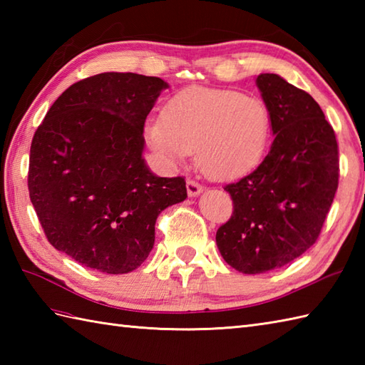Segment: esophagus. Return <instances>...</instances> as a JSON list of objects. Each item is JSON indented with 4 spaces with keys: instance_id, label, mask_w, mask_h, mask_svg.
Listing matches in <instances>:
<instances>
[{
    "instance_id": "1",
    "label": "esophagus",
    "mask_w": 365,
    "mask_h": 365,
    "mask_svg": "<svg viewBox=\"0 0 365 365\" xmlns=\"http://www.w3.org/2000/svg\"><path fill=\"white\" fill-rule=\"evenodd\" d=\"M187 191L191 197H195V196H199L200 192L204 191V188L202 185L197 183L196 180H187Z\"/></svg>"
}]
</instances>
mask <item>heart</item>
Returning <instances> with one entry per match:
<instances>
[{
  "label": "heart",
  "mask_w": 365,
  "mask_h": 365,
  "mask_svg": "<svg viewBox=\"0 0 365 365\" xmlns=\"http://www.w3.org/2000/svg\"><path fill=\"white\" fill-rule=\"evenodd\" d=\"M269 136L267 103L232 89L185 91L147 125L150 145L168 163L182 165L196 152L199 168L216 180L252 170L265 157Z\"/></svg>",
  "instance_id": "heart-1"
}]
</instances>
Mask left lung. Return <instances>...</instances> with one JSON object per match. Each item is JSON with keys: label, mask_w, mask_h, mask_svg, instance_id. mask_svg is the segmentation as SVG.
I'll use <instances>...</instances> for the list:
<instances>
[{"label": "left lung", "mask_w": 365, "mask_h": 365, "mask_svg": "<svg viewBox=\"0 0 365 365\" xmlns=\"http://www.w3.org/2000/svg\"><path fill=\"white\" fill-rule=\"evenodd\" d=\"M257 88L271 113L273 144L257 169L224 187L234 202L216 245L245 274L281 268L320 235L339 185L336 133L320 105L276 73Z\"/></svg>", "instance_id": "left-lung-1"}]
</instances>
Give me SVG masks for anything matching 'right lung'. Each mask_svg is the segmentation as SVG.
<instances>
[{
	"mask_svg": "<svg viewBox=\"0 0 365 365\" xmlns=\"http://www.w3.org/2000/svg\"><path fill=\"white\" fill-rule=\"evenodd\" d=\"M168 83L106 72L72 84L36 130L28 190L48 242L84 267L123 274L147 259L158 215L187 199L183 177L143 158L144 123Z\"/></svg>",
	"mask_w": 365,
	"mask_h": 365,
	"instance_id": "add662e5",
	"label": "right lung"
}]
</instances>
